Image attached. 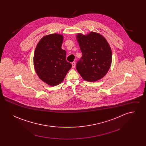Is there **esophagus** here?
I'll list each match as a JSON object with an SVG mask.
<instances>
[{"label": "esophagus", "instance_id": "34e87169", "mask_svg": "<svg viewBox=\"0 0 146 146\" xmlns=\"http://www.w3.org/2000/svg\"><path fill=\"white\" fill-rule=\"evenodd\" d=\"M72 68H74L75 66H76V62H73L72 63Z\"/></svg>", "mask_w": 146, "mask_h": 146}]
</instances>
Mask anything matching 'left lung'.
Instances as JSON below:
<instances>
[{
	"label": "left lung",
	"instance_id": "left-lung-1",
	"mask_svg": "<svg viewBox=\"0 0 146 146\" xmlns=\"http://www.w3.org/2000/svg\"><path fill=\"white\" fill-rule=\"evenodd\" d=\"M76 39L82 57L77 62L76 68L83 79L96 82L108 72L112 60L111 49L104 37L91 32L84 35L78 34Z\"/></svg>",
	"mask_w": 146,
	"mask_h": 146
}]
</instances>
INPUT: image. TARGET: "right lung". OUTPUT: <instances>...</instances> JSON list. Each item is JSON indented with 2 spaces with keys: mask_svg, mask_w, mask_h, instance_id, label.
Instances as JSON below:
<instances>
[{
  "mask_svg": "<svg viewBox=\"0 0 146 146\" xmlns=\"http://www.w3.org/2000/svg\"><path fill=\"white\" fill-rule=\"evenodd\" d=\"M62 35L51 34L38 42L34 54V66L37 75L50 86L61 83L72 67L66 60V52L61 49Z\"/></svg>",
  "mask_w": 146,
  "mask_h": 146,
  "instance_id": "right-lung-1",
  "label": "right lung"
}]
</instances>
